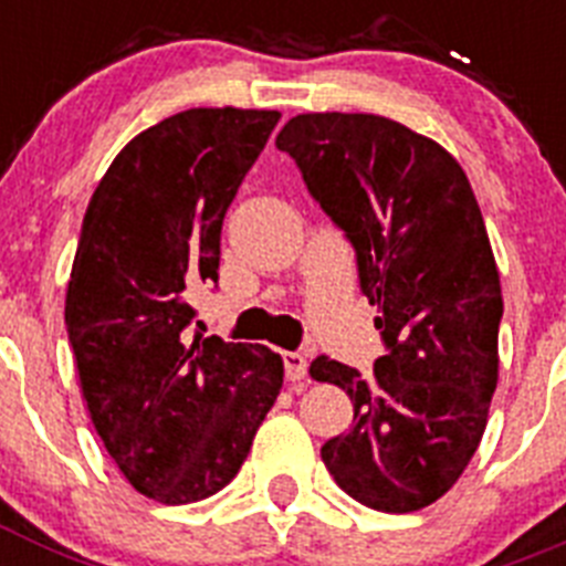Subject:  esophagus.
Instances as JSON below:
<instances>
[{"instance_id":"34e87169","label":"esophagus","mask_w":566,"mask_h":566,"mask_svg":"<svg viewBox=\"0 0 566 566\" xmlns=\"http://www.w3.org/2000/svg\"><path fill=\"white\" fill-rule=\"evenodd\" d=\"M283 368H286L289 382H300L308 374V359L300 352H283Z\"/></svg>"}]
</instances>
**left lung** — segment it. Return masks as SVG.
Segmentation results:
<instances>
[{
	"instance_id": "obj_1",
	"label": "left lung",
	"mask_w": 566,
	"mask_h": 566,
	"mask_svg": "<svg viewBox=\"0 0 566 566\" xmlns=\"http://www.w3.org/2000/svg\"><path fill=\"white\" fill-rule=\"evenodd\" d=\"M274 144L354 247L385 343L368 379L326 354L312 363L354 402L352 431L319 457L365 507H428L476 453L499 379L502 286L468 175L382 115H294Z\"/></svg>"
}]
</instances>
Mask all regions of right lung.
I'll list each match as a JSON object with an SVG mask.
<instances>
[{
  "instance_id": "add662e5",
  "label": "right lung",
  "mask_w": 566,
  "mask_h": 566,
  "mask_svg": "<svg viewBox=\"0 0 566 566\" xmlns=\"http://www.w3.org/2000/svg\"><path fill=\"white\" fill-rule=\"evenodd\" d=\"M277 122V109L169 115L115 155L84 212L67 337L104 448L155 502L227 488L283 388L280 354L192 334L187 303L218 283L223 218Z\"/></svg>"
}]
</instances>
